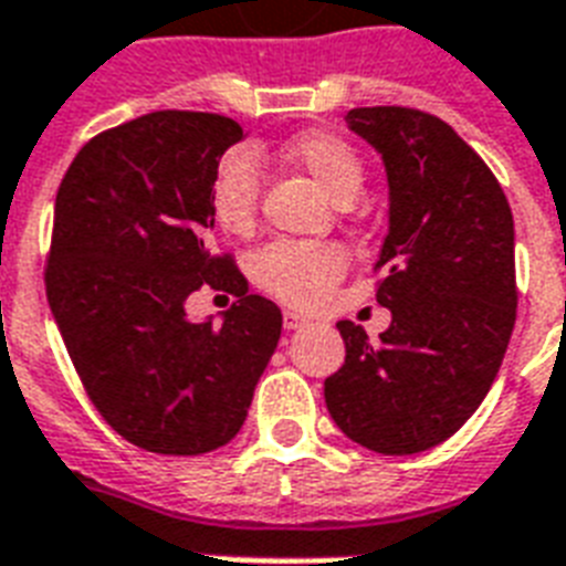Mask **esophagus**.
I'll list each match as a JSON object with an SVG mask.
<instances>
[{"label": "esophagus", "mask_w": 566, "mask_h": 566, "mask_svg": "<svg viewBox=\"0 0 566 566\" xmlns=\"http://www.w3.org/2000/svg\"><path fill=\"white\" fill-rule=\"evenodd\" d=\"M308 323H311V319L302 317V314H296V311H284V328H287V332H293V328L308 326Z\"/></svg>", "instance_id": "1"}]
</instances>
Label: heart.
<instances>
[{
	"label": "heart",
	"instance_id": "obj_1",
	"mask_svg": "<svg viewBox=\"0 0 566 566\" xmlns=\"http://www.w3.org/2000/svg\"><path fill=\"white\" fill-rule=\"evenodd\" d=\"M287 161L308 170L335 202H353L364 185L361 158L344 137L326 128H305L282 146ZM261 170L255 155L234 149L222 158L211 181V213L229 234H247L255 226ZM346 273V252L335 243L279 240L252 258V279L270 296L293 308H317Z\"/></svg>",
	"mask_w": 566,
	"mask_h": 566
}]
</instances>
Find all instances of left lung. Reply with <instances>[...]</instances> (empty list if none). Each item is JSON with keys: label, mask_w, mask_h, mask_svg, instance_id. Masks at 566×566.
I'll use <instances>...</instances> for the list:
<instances>
[{"label": "left lung", "mask_w": 566, "mask_h": 566, "mask_svg": "<svg viewBox=\"0 0 566 566\" xmlns=\"http://www.w3.org/2000/svg\"><path fill=\"white\" fill-rule=\"evenodd\" d=\"M381 155L387 238L378 344L340 319L346 361L326 378L337 429L381 455H413L464 426L491 390L517 319L514 217L488 164L426 111L353 108Z\"/></svg>", "instance_id": "1"}]
</instances>
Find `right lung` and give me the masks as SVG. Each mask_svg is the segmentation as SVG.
Returning a JSON list of instances; mask_svg holds the SVG:
<instances>
[{
  "label": "right lung",
  "instance_id": "obj_1",
  "mask_svg": "<svg viewBox=\"0 0 566 566\" xmlns=\"http://www.w3.org/2000/svg\"><path fill=\"white\" fill-rule=\"evenodd\" d=\"M243 128L153 111L82 146L55 196L46 300L84 390L111 429L158 455L226 447L282 337V311L213 255L211 181ZM208 283L239 302L193 324Z\"/></svg>",
  "mask_w": 566,
  "mask_h": 566
}]
</instances>
